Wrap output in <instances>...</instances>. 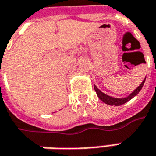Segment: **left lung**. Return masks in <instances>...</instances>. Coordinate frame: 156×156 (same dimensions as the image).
<instances>
[{
    "instance_id": "1",
    "label": "left lung",
    "mask_w": 156,
    "mask_h": 156,
    "mask_svg": "<svg viewBox=\"0 0 156 156\" xmlns=\"http://www.w3.org/2000/svg\"><path fill=\"white\" fill-rule=\"evenodd\" d=\"M145 80H146V78L144 79V81L140 84L138 87L136 88V89H135L129 96H127V97H125V98H121V99H119V98H113V97H112V96H109V95L105 94L104 93H102L101 91L94 85V90L96 92V94L98 95V97L100 98V100H101L105 104H107V105H121L124 104V103H126V102H128L129 100H130L133 97H135L136 95L138 94L139 92L141 91L142 89V87H144V82H145Z\"/></svg>"
}]
</instances>
